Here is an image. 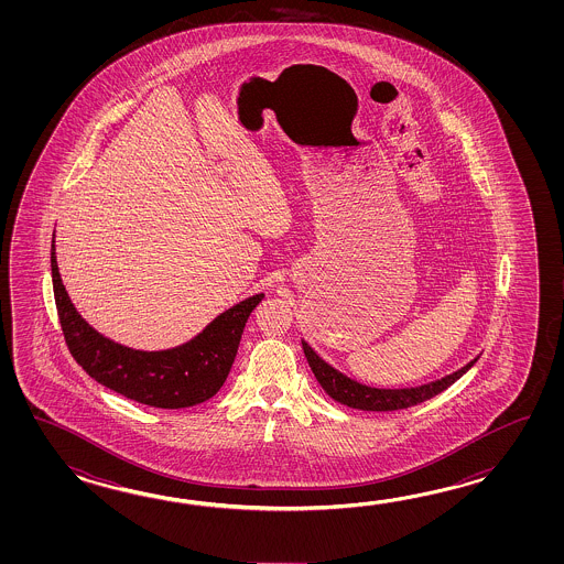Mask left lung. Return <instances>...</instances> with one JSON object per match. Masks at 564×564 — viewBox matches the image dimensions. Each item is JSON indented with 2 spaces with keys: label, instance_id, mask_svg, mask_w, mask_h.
I'll use <instances>...</instances> for the list:
<instances>
[{
  "label": "left lung",
  "instance_id": "8db88e82",
  "mask_svg": "<svg viewBox=\"0 0 564 564\" xmlns=\"http://www.w3.org/2000/svg\"><path fill=\"white\" fill-rule=\"evenodd\" d=\"M302 348H304V355H306V360L311 365L316 381L321 383L324 391L338 403H343L347 408L362 409V411H397V409L413 408L432 397L440 395L449 384L456 383L457 379L471 369V365L478 360H469L468 365L462 367L459 371L452 372L444 379H437L432 383L421 384V387L377 389V387L357 383V381L348 379L347 375L336 371L335 367L324 362L304 340H302Z\"/></svg>",
  "mask_w": 564,
  "mask_h": 564
}]
</instances>
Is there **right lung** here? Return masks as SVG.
Instances as JSON below:
<instances>
[{"label":"right lung","instance_id":"obj_1","mask_svg":"<svg viewBox=\"0 0 564 564\" xmlns=\"http://www.w3.org/2000/svg\"><path fill=\"white\" fill-rule=\"evenodd\" d=\"M50 264L62 333L76 362L98 383L149 408H193L216 395L228 379L243 326L264 299L241 300L181 347L134 350L96 333L76 312L62 284L54 240Z\"/></svg>","mask_w":564,"mask_h":564}]
</instances>
